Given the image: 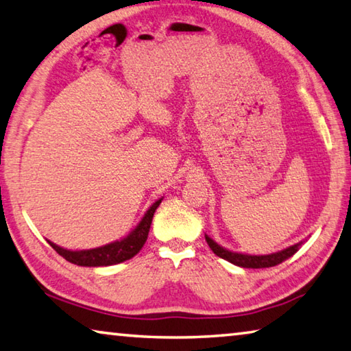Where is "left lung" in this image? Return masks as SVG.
Wrapping results in <instances>:
<instances>
[{"label":"left lung","mask_w":351,"mask_h":351,"mask_svg":"<svg viewBox=\"0 0 351 351\" xmlns=\"http://www.w3.org/2000/svg\"><path fill=\"white\" fill-rule=\"evenodd\" d=\"M206 241L209 247L213 251V254L218 255L219 258H224L230 261V263H234L237 266H241V268H271V266H276L278 263H282L283 260L289 258L291 255H294L297 252V249H299V245H294V246H289L287 249H283L280 252H276V254H269V255H247V254H239V252H230L228 249L221 247L219 245H217L215 241H213L210 237L206 235Z\"/></svg>","instance_id":"obj_1"}]
</instances>
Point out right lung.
Here are the masks:
<instances>
[{"instance_id": "1", "label": "right lung", "mask_w": 351, "mask_h": 351, "mask_svg": "<svg viewBox=\"0 0 351 351\" xmlns=\"http://www.w3.org/2000/svg\"><path fill=\"white\" fill-rule=\"evenodd\" d=\"M159 204H161V199H158L156 203L147 210L144 218L141 219V223L121 241L110 243V245L100 246L96 249H86V251H68V249H63L54 245L52 241L47 243L56 249L57 254H60L63 258H66L69 263L79 266H110L122 263V261L134 257V255L141 251L142 246L145 245L154 210L158 209Z\"/></svg>"}]
</instances>
